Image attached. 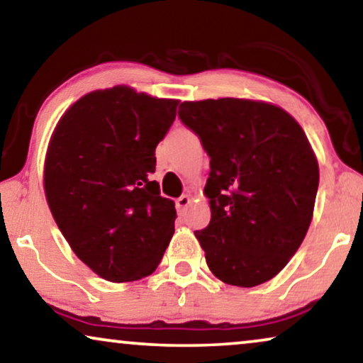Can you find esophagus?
Masks as SVG:
<instances>
[{
  "label": "esophagus",
  "instance_id": "1",
  "mask_svg": "<svg viewBox=\"0 0 363 363\" xmlns=\"http://www.w3.org/2000/svg\"><path fill=\"white\" fill-rule=\"evenodd\" d=\"M190 201H191V198L188 196V195H183V196L178 198V200L175 201V206H177L178 213H183V211H185V210H186V206L190 205Z\"/></svg>",
  "mask_w": 363,
  "mask_h": 363
}]
</instances>
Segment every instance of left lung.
<instances>
[{"label": "left lung", "instance_id": "obj_1", "mask_svg": "<svg viewBox=\"0 0 363 363\" xmlns=\"http://www.w3.org/2000/svg\"><path fill=\"white\" fill-rule=\"evenodd\" d=\"M178 117L210 157L211 220L195 236L230 286L255 287L284 267L309 230L319 165L299 123L246 99L183 102Z\"/></svg>", "mask_w": 363, "mask_h": 363}]
</instances>
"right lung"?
<instances>
[{
    "mask_svg": "<svg viewBox=\"0 0 363 363\" xmlns=\"http://www.w3.org/2000/svg\"><path fill=\"white\" fill-rule=\"evenodd\" d=\"M177 106L117 86L79 99L54 128L48 205L76 256L104 279L152 274L175 233V203L148 177Z\"/></svg>",
    "mask_w": 363,
    "mask_h": 363,
    "instance_id": "1",
    "label": "right lung"
}]
</instances>
